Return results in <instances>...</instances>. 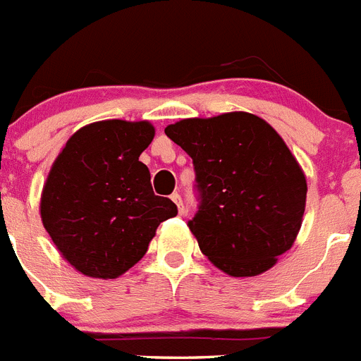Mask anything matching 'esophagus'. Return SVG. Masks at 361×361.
Returning <instances> with one entry per match:
<instances>
[{
  "mask_svg": "<svg viewBox=\"0 0 361 361\" xmlns=\"http://www.w3.org/2000/svg\"><path fill=\"white\" fill-rule=\"evenodd\" d=\"M171 200H173V202L177 204V209H178V213H180V215H184V213H186V208H184L183 197L178 195V193H173V195H171Z\"/></svg>",
  "mask_w": 361,
  "mask_h": 361,
  "instance_id": "obj_1",
  "label": "esophagus"
}]
</instances>
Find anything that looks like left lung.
Instances as JSON below:
<instances>
[{
  "instance_id": "left-lung-1",
  "label": "left lung",
  "mask_w": 361,
  "mask_h": 361,
  "mask_svg": "<svg viewBox=\"0 0 361 361\" xmlns=\"http://www.w3.org/2000/svg\"><path fill=\"white\" fill-rule=\"evenodd\" d=\"M193 161L199 247L231 276H255L291 250L305 209L304 171L260 117L231 111L164 130Z\"/></svg>"
}]
</instances>
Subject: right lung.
I'll use <instances>...</instances> for the list:
<instances>
[{"instance_id": "obj_1", "label": "right lung", "mask_w": 361, "mask_h": 361, "mask_svg": "<svg viewBox=\"0 0 361 361\" xmlns=\"http://www.w3.org/2000/svg\"><path fill=\"white\" fill-rule=\"evenodd\" d=\"M149 123L101 121L68 139L41 195V219L63 257L82 275L117 279L135 266L177 206L153 193L139 155Z\"/></svg>"}]
</instances>
